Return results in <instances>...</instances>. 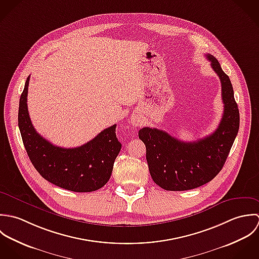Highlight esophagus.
<instances>
[{
  "label": "esophagus",
  "mask_w": 259,
  "mask_h": 259,
  "mask_svg": "<svg viewBox=\"0 0 259 259\" xmlns=\"http://www.w3.org/2000/svg\"><path fill=\"white\" fill-rule=\"evenodd\" d=\"M131 123H132V125L133 126H136V127H139V126H141L142 125V119L139 117V116H132V118H131Z\"/></svg>",
  "instance_id": "obj_1"
}]
</instances>
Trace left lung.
Returning a JSON list of instances; mask_svg holds the SVG:
<instances>
[{"label":"left lung","mask_w":259,"mask_h":259,"mask_svg":"<svg viewBox=\"0 0 259 259\" xmlns=\"http://www.w3.org/2000/svg\"><path fill=\"white\" fill-rule=\"evenodd\" d=\"M206 58L221 82L224 110L217 129L195 142L180 141L157 128L144 127L138 133L146 146L150 175L165 190H190L211 181L222 169L238 133L239 110L230 79L215 57L207 54Z\"/></svg>","instance_id":"8db88e82"}]
</instances>
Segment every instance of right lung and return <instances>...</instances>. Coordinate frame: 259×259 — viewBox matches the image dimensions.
Wrapping results in <instances>:
<instances>
[{
  "instance_id": "1",
  "label": "right lung",
  "mask_w": 259,
  "mask_h": 259,
  "mask_svg": "<svg viewBox=\"0 0 259 259\" xmlns=\"http://www.w3.org/2000/svg\"><path fill=\"white\" fill-rule=\"evenodd\" d=\"M29 81L30 76L20 98L18 122L25 149L36 170L49 182L70 191L91 192L103 187L122 146L116 137V125L76 148L53 145L38 134L31 122L27 105Z\"/></svg>"
}]
</instances>
